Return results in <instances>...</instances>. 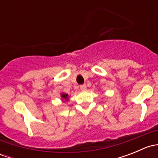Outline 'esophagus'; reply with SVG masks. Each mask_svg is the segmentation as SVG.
<instances>
[{
    "label": "esophagus",
    "instance_id": "esophagus-1",
    "mask_svg": "<svg viewBox=\"0 0 158 158\" xmlns=\"http://www.w3.org/2000/svg\"><path fill=\"white\" fill-rule=\"evenodd\" d=\"M81 90H85L86 89V85L85 84H82V85H80Z\"/></svg>",
    "mask_w": 158,
    "mask_h": 158
}]
</instances>
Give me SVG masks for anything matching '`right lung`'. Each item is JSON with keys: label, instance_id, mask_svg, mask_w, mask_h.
<instances>
[{"label": "right lung", "instance_id": "right-lung-1", "mask_svg": "<svg viewBox=\"0 0 158 158\" xmlns=\"http://www.w3.org/2000/svg\"><path fill=\"white\" fill-rule=\"evenodd\" d=\"M67 96L68 95L66 94H62V97H63L64 99H67Z\"/></svg>", "mask_w": 158, "mask_h": 158}]
</instances>
